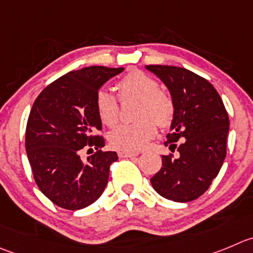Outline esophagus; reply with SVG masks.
<instances>
[{
  "instance_id": "esophagus-1",
  "label": "esophagus",
  "mask_w": 253,
  "mask_h": 253,
  "mask_svg": "<svg viewBox=\"0 0 253 253\" xmlns=\"http://www.w3.org/2000/svg\"><path fill=\"white\" fill-rule=\"evenodd\" d=\"M138 153H133V151H119L118 156L119 158H134V156H138Z\"/></svg>"
}]
</instances>
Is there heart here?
Returning <instances> with one entry per match:
<instances>
[{
	"label": "heart",
	"instance_id": "heart-1",
	"mask_svg": "<svg viewBox=\"0 0 253 253\" xmlns=\"http://www.w3.org/2000/svg\"><path fill=\"white\" fill-rule=\"evenodd\" d=\"M158 81L140 71L129 72L117 84L120 103L138 100L131 124L122 125L109 134L112 148L124 151L143 149L156 134L159 128H169L174 120V102L167 93L159 90ZM95 112L103 125L115 128L120 119V107L117 98L107 90L95 95Z\"/></svg>",
	"mask_w": 253,
	"mask_h": 253
}]
</instances>
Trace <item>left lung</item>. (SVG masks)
Returning <instances> with one entry per match:
<instances>
[{
    "label": "left lung",
    "mask_w": 253,
    "mask_h": 253,
    "mask_svg": "<svg viewBox=\"0 0 253 253\" xmlns=\"http://www.w3.org/2000/svg\"><path fill=\"white\" fill-rule=\"evenodd\" d=\"M146 69L170 90L175 115L165 145L179 153L176 158L172 154L163 155L161 169L150 182L165 199L189 203L210 187L222 167L230 129L227 112L212 84L194 72L159 64L146 66Z\"/></svg>",
    "instance_id": "8db88e82"
}]
</instances>
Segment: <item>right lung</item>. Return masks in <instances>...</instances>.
<instances>
[{
    "mask_svg": "<svg viewBox=\"0 0 253 253\" xmlns=\"http://www.w3.org/2000/svg\"><path fill=\"white\" fill-rule=\"evenodd\" d=\"M124 68L93 66L48 84L35 100L26 126V151L38 189L54 205L81 210L104 191L115 151H102V122L95 112L100 86ZM96 153L85 162L83 150Z\"/></svg>",
    "mask_w": 253,
    "mask_h": 253,
    "instance_id": "1",
    "label": "right lung"
}]
</instances>
